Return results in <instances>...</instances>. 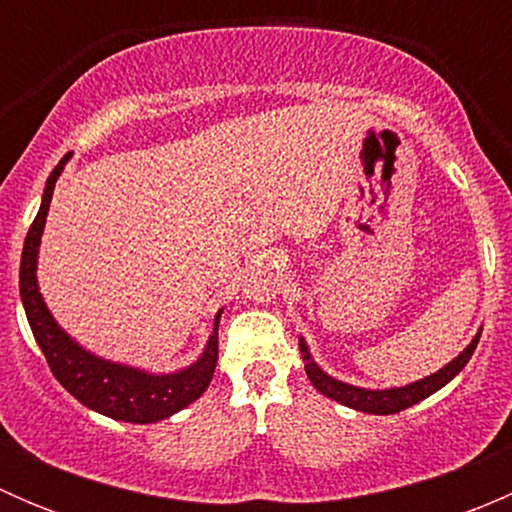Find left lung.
Returning <instances> with one entry per match:
<instances>
[{
    "label": "left lung",
    "mask_w": 512,
    "mask_h": 512,
    "mask_svg": "<svg viewBox=\"0 0 512 512\" xmlns=\"http://www.w3.org/2000/svg\"><path fill=\"white\" fill-rule=\"evenodd\" d=\"M478 339L480 332L476 337L471 339L466 349L456 356L453 361H448L443 369H438L436 374L426 376V379H418L414 384H406V386H396V389H361V386H352V384H344V381L334 379L329 376L327 371H322L317 366V361L312 359L309 354L307 342L299 337V352H302V361H304V371H307L309 381H312L314 389L319 394H324L327 399L337 401V404L349 406V409L356 411H364V414H376V416H389V414H399V411L409 409V406L418 404V401L428 399L431 394H436L438 389L448 384L456 374H461L463 366L471 361L473 352L478 347Z\"/></svg>",
    "instance_id": "obj_1"
}]
</instances>
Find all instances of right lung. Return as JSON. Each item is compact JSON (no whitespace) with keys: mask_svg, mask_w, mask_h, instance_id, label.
<instances>
[{"mask_svg":"<svg viewBox=\"0 0 512 512\" xmlns=\"http://www.w3.org/2000/svg\"><path fill=\"white\" fill-rule=\"evenodd\" d=\"M69 158L71 153H66L59 160V165L51 170L44 195H41V208L32 227H29L27 240H24L22 265H19V292H22L29 327H32L36 344L46 356L51 374L86 409L126 423L163 421V418L178 414L180 409L200 399L210 386L215 364H218V324L223 309L215 314L213 334H210L200 359L185 369L173 371V374H151V371L136 369V366L101 359V356L86 352L79 342H74L51 317L49 307L39 292V282H36V260H39V245L41 235H44L46 215H49L51 195H54L56 180H59Z\"/></svg>","mask_w":512,"mask_h":512,"instance_id":"obj_1","label":"right lung"}]
</instances>
